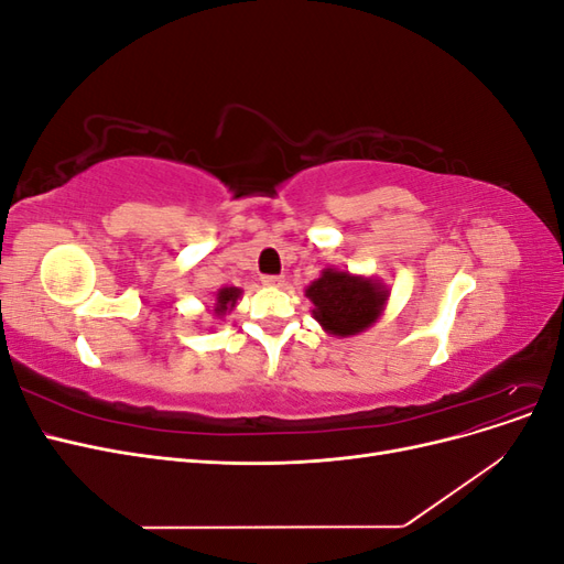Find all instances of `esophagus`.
I'll return each instance as SVG.
<instances>
[{"label":"esophagus","mask_w":564,"mask_h":564,"mask_svg":"<svg viewBox=\"0 0 564 564\" xmlns=\"http://www.w3.org/2000/svg\"><path fill=\"white\" fill-rule=\"evenodd\" d=\"M261 282H263L265 286H282V284H284V278H282V275H263Z\"/></svg>","instance_id":"obj_1"}]
</instances>
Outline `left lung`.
<instances>
[{
	"instance_id": "obj_1",
	"label": "left lung",
	"mask_w": 564,
	"mask_h": 564,
	"mask_svg": "<svg viewBox=\"0 0 564 564\" xmlns=\"http://www.w3.org/2000/svg\"><path fill=\"white\" fill-rule=\"evenodd\" d=\"M305 296L313 301V317L322 324V329L346 338L369 329L381 317L388 289L373 278L324 268L322 275L305 289Z\"/></svg>"
}]
</instances>
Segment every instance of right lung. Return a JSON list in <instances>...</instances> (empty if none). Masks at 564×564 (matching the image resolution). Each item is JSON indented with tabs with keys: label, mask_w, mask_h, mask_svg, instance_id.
Segmentation results:
<instances>
[{
	"label": "right lung",
	"mask_w": 564,
	"mask_h": 564,
	"mask_svg": "<svg viewBox=\"0 0 564 564\" xmlns=\"http://www.w3.org/2000/svg\"><path fill=\"white\" fill-rule=\"evenodd\" d=\"M240 296H242V289H237V286H224V289H218L216 303H214V315H216V317H224L226 313H230V311L235 308L237 299H240Z\"/></svg>",
	"instance_id": "1"
}]
</instances>
